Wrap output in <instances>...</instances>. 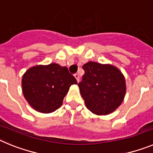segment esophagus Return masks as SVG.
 I'll use <instances>...</instances> for the list:
<instances>
[{
  "mask_svg": "<svg viewBox=\"0 0 153 153\" xmlns=\"http://www.w3.org/2000/svg\"><path fill=\"white\" fill-rule=\"evenodd\" d=\"M74 76H75V78H76V79L77 82H79V74H74Z\"/></svg>",
  "mask_w": 153,
  "mask_h": 153,
  "instance_id": "obj_1",
  "label": "esophagus"
}]
</instances>
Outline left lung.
I'll return each mask as SVG.
<instances>
[{
    "label": "left lung",
    "instance_id": "8db88e82",
    "mask_svg": "<svg viewBox=\"0 0 153 153\" xmlns=\"http://www.w3.org/2000/svg\"><path fill=\"white\" fill-rule=\"evenodd\" d=\"M85 74L78 83L89 110L97 115L112 113L122 103L126 93L125 78L117 67L95 62L83 66Z\"/></svg>",
    "mask_w": 153,
    "mask_h": 153
}]
</instances>
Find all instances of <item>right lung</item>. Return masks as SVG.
<instances>
[{
  "label": "right lung",
  "mask_w": 153,
  "mask_h": 153,
  "mask_svg": "<svg viewBox=\"0 0 153 153\" xmlns=\"http://www.w3.org/2000/svg\"><path fill=\"white\" fill-rule=\"evenodd\" d=\"M77 81L67 67L57 63L31 67L23 76L22 90L28 103L36 111L49 113L61 106L70 86Z\"/></svg>",
  "instance_id": "right-lung-1"
}]
</instances>
